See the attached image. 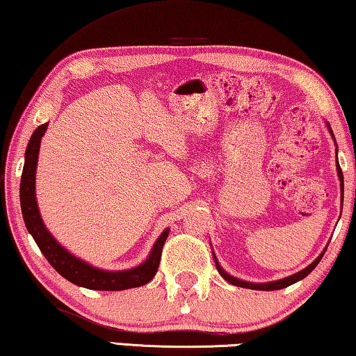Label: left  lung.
I'll return each instance as SVG.
<instances>
[{
    "label": "left lung",
    "instance_id": "left-lung-1",
    "mask_svg": "<svg viewBox=\"0 0 356 356\" xmlns=\"http://www.w3.org/2000/svg\"><path fill=\"white\" fill-rule=\"evenodd\" d=\"M330 127V131H331V126H327ZM331 134H332V131H331ZM334 137V136H332ZM337 174H339V179H341V184H342V193H343V174H342V169H341V166H339V163H337ZM326 251H323L320 256H318L314 262H312L309 267L307 268H304V270H300V272H297V273H294V275H291V277H288V278H283V280H278V281H272V283H262V284H256V283H246V281H241V280H238V278H233V277H230L229 273H225L224 270H222V267L219 264H217V261H216V267H217V270H219V273L222 275V277L225 278V281H229L230 284H233V286H240V288H248V289H259V291H277V289H283V288H288V286H291V284H294V283H297V281H300V280H304L307 275L309 273H312V270H314L316 265H318V262L321 261V257H323V254H325Z\"/></svg>",
    "mask_w": 356,
    "mask_h": 356
}]
</instances>
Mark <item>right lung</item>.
Instances as JSON below:
<instances>
[{
	"label": "right lung",
	"mask_w": 356,
	"mask_h": 356,
	"mask_svg": "<svg viewBox=\"0 0 356 356\" xmlns=\"http://www.w3.org/2000/svg\"><path fill=\"white\" fill-rule=\"evenodd\" d=\"M46 129L47 123L36 127L33 134H31V139L29 145H26L22 180H20V206H22V216L26 230L31 233L40 251L44 254L47 262L63 278L72 281L76 286H83V288L95 291H123L147 284L158 272V265H160L161 261V251L164 241H166L169 235V229L161 233V236L156 240L150 256H148L144 264L136 268L123 270V272H105V270L94 268L92 265L79 261L75 256H72L67 249H63L54 240V236L47 232L41 220L38 204H36L35 198L36 163H38L41 137L44 136Z\"/></svg>",
	"instance_id": "1"
}]
</instances>
